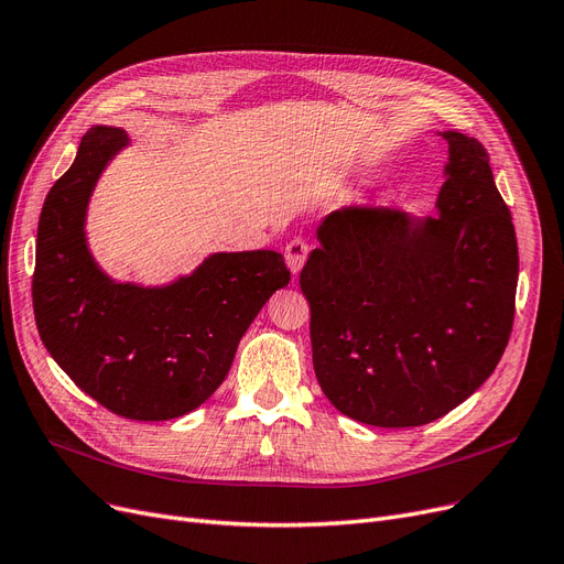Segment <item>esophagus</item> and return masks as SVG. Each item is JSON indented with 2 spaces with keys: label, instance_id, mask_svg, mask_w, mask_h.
<instances>
[{
  "label": "esophagus",
  "instance_id": "1",
  "mask_svg": "<svg viewBox=\"0 0 564 564\" xmlns=\"http://www.w3.org/2000/svg\"><path fill=\"white\" fill-rule=\"evenodd\" d=\"M307 254H310V245L303 240V238H294L284 250V259H286V265L291 273H301V268L305 265L307 261Z\"/></svg>",
  "mask_w": 564,
  "mask_h": 564
}]
</instances>
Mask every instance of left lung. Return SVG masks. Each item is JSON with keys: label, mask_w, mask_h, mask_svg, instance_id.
Segmentation results:
<instances>
[{"label": "left lung", "mask_w": 564, "mask_h": 564, "mask_svg": "<svg viewBox=\"0 0 564 564\" xmlns=\"http://www.w3.org/2000/svg\"><path fill=\"white\" fill-rule=\"evenodd\" d=\"M435 217L340 210L301 270L314 375L345 416L414 427L492 375L513 324L518 247L477 139L446 129Z\"/></svg>", "instance_id": "1"}]
</instances>
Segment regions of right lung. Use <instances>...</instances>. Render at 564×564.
Returning <instances> with one entry per match:
<instances>
[{
  "mask_svg": "<svg viewBox=\"0 0 564 564\" xmlns=\"http://www.w3.org/2000/svg\"><path fill=\"white\" fill-rule=\"evenodd\" d=\"M129 148L124 129H89L46 196L32 282L43 345L112 414L169 421L200 408L229 375L240 337L289 270L275 250L213 252L164 284L112 280L87 242L101 175Z\"/></svg>",
  "mask_w": 564,
  "mask_h": 564,
  "instance_id": "right-lung-1",
  "label": "right lung"
}]
</instances>
